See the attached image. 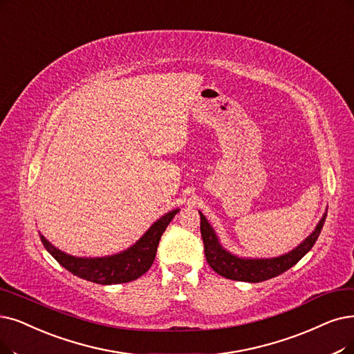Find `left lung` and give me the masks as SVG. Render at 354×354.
<instances>
[{
	"label": "left lung",
	"instance_id": "left-lung-1",
	"mask_svg": "<svg viewBox=\"0 0 354 354\" xmlns=\"http://www.w3.org/2000/svg\"><path fill=\"white\" fill-rule=\"evenodd\" d=\"M199 214L201 234L203 238L205 256L209 266L222 277L238 281H250V283H259V281L276 277L289 270L290 267H293L310 248L314 247L321 234L325 218H327V214H324L314 232L310 234L304 243H301L290 252L283 254V256L274 259H241L234 256V254L226 251L221 245L214 228H212L202 212H199Z\"/></svg>",
	"mask_w": 354,
	"mask_h": 354
}]
</instances>
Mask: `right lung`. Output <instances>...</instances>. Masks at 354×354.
Instances as JSON below:
<instances>
[{
    "instance_id": "add662e5",
    "label": "right lung",
    "mask_w": 354,
    "mask_h": 354,
    "mask_svg": "<svg viewBox=\"0 0 354 354\" xmlns=\"http://www.w3.org/2000/svg\"><path fill=\"white\" fill-rule=\"evenodd\" d=\"M178 210L180 209L168 212L157 222H153L142 238H139L131 248L107 257H74L53 247L41 234L40 239L50 256L74 276L98 285L128 283L149 270L155 260L161 235Z\"/></svg>"
}]
</instances>
